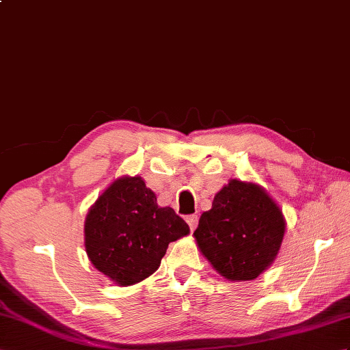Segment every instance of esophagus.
<instances>
[{
    "label": "esophagus",
    "mask_w": 350,
    "mask_h": 350,
    "mask_svg": "<svg viewBox=\"0 0 350 350\" xmlns=\"http://www.w3.org/2000/svg\"><path fill=\"white\" fill-rule=\"evenodd\" d=\"M185 221H187V224L190 226V230L193 232V230L198 227V223H199V218H198V215H189L185 218Z\"/></svg>",
    "instance_id": "1"
}]
</instances>
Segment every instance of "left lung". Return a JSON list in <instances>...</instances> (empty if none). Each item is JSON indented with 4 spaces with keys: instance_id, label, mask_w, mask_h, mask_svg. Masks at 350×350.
<instances>
[{
    "instance_id": "left-lung-1",
    "label": "left lung",
    "mask_w": 350,
    "mask_h": 350,
    "mask_svg": "<svg viewBox=\"0 0 350 350\" xmlns=\"http://www.w3.org/2000/svg\"><path fill=\"white\" fill-rule=\"evenodd\" d=\"M285 219L275 200L254 183L232 180L203 212L193 233L200 252L228 280H252L275 261Z\"/></svg>"
}]
</instances>
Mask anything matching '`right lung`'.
<instances>
[{
	"label": "right lung",
	"instance_id": "add662e5",
	"mask_svg": "<svg viewBox=\"0 0 350 350\" xmlns=\"http://www.w3.org/2000/svg\"><path fill=\"white\" fill-rule=\"evenodd\" d=\"M190 233L172 208H160L141 176L118 178L88 212L84 246L114 284H138L159 269L167 245Z\"/></svg>",
	"mask_w": 350,
	"mask_h": 350
}]
</instances>
